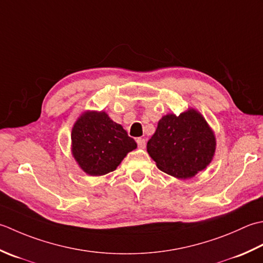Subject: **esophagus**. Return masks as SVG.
Instances as JSON below:
<instances>
[{
    "mask_svg": "<svg viewBox=\"0 0 263 263\" xmlns=\"http://www.w3.org/2000/svg\"><path fill=\"white\" fill-rule=\"evenodd\" d=\"M136 142H137V145H138L139 148H144V147H145V145H146V141L144 138L139 137V138L136 139Z\"/></svg>",
    "mask_w": 263,
    "mask_h": 263,
    "instance_id": "34e87169",
    "label": "esophagus"
}]
</instances>
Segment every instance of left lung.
Instances as JSON below:
<instances>
[{"label":"left lung","instance_id":"obj_1","mask_svg":"<svg viewBox=\"0 0 263 263\" xmlns=\"http://www.w3.org/2000/svg\"><path fill=\"white\" fill-rule=\"evenodd\" d=\"M216 146V135L205 118L189 108L179 116H163L146 147L160 170L175 178L189 179L206 169Z\"/></svg>","mask_w":263,"mask_h":263}]
</instances>
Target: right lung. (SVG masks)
<instances>
[{"label":"right lung","mask_w":263,"mask_h":263,"mask_svg":"<svg viewBox=\"0 0 263 263\" xmlns=\"http://www.w3.org/2000/svg\"><path fill=\"white\" fill-rule=\"evenodd\" d=\"M137 147L121 125L105 111H84L71 130V154L89 176H103L117 169L126 155Z\"/></svg>","instance_id":"obj_1"}]
</instances>
